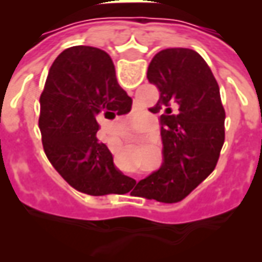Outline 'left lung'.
Masks as SVG:
<instances>
[{
  "mask_svg": "<svg viewBox=\"0 0 262 262\" xmlns=\"http://www.w3.org/2000/svg\"><path fill=\"white\" fill-rule=\"evenodd\" d=\"M148 81L160 98L163 156L159 171L137 182L132 193L159 202H180L214 170L225 143V108L217 81L192 49L171 48L156 54Z\"/></svg>",
  "mask_w": 262,
  "mask_h": 262,
  "instance_id": "left-lung-1",
  "label": "left lung"
}]
</instances>
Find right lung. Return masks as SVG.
Instances as JSON below:
<instances>
[{
    "label": "right lung",
    "mask_w": 262,
    "mask_h": 262,
    "mask_svg": "<svg viewBox=\"0 0 262 262\" xmlns=\"http://www.w3.org/2000/svg\"><path fill=\"white\" fill-rule=\"evenodd\" d=\"M130 108L106 52L73 46L54 60L40 95L39 127L49 161L74 189L101 196L133 188L135 180L116 168L97 139L99 118L114 119Z\"/></svg>",
    "instance_id": "1"
}]
</instances>
